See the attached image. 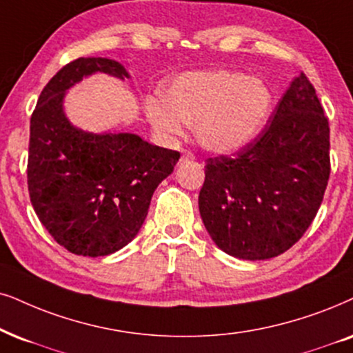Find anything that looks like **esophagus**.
<instances>
[{"mask_svg": "<svg viewBox=\"0 0 353 353\" xmlns=\"http://www.w3.org/2000/svg\"><path fill=\"white\" fill-rule=\"evenodd\" d=\"M195 159V156L190 153V151H182V154H181V161L184 163V161H194Z\"/></svg>", "mask_w": 353, "mask_h": 353, "instance_id": "esophagus-1", "label": "esophagus"}]
</instances>
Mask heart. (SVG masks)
<instances>
[{
    "label": "heart",
    "mask_w": 353,
    "mask_h": 353,
    "mask_svg": "<svg viewBox=\"0 0 353 353\" xmlns=\"http://www.w3.org/2000/svg\"><path fill=\"white\" fill-rule=\"evenodd\" d=\"M274 94L269 84L228 70L190 71L161 89V102H146V117L166 138L194 125L197 143L215 154L246 148L269 122Z\"/></svg>",
    "instance_id": "heart-1"
}]
</instances>
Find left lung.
<instances>
[{
	"mask_svg": "<svg viewBox=\"0 0 353 353\" xmlns=\"http://www.w3.org/2000/svg\"><path fill=\"white\" fill-rule=\"evenodd\" d=\"M205 163L199 210L213 243L244 261L288 251L313 223L331 174L329 122L306 74L251 145Z\"/></svg>",
	"mask_w": 353,
	"mask_h": 353,
	"instance_id": "8db88e82",
	"label": "left lung"
}]
</instances>
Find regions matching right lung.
Masks as SVG:
<instances>
[{
    "instance_id": "add662e5",
    "label": "right lung",
    "mask_w": 353,
    "mask_h": 353,
    "mask_svg": "<svg viewBox=\"0 0 353 353\" xmlns=\"http://www.w3.org/2000/svg\"><path fill=\"white\" fill-rule=\"evenodd\" d=\"M94 73L130 78L109 58H78L53 77L30 117L28 185L40 223L60 246L101 257L127 246L143 225L156 187L181 154L135 133H92L65 114L70 88Z\"/></svg>"
}]
</instances>
